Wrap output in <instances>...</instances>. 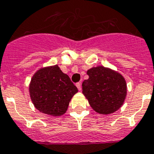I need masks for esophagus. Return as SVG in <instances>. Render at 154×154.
Instances as JSON below:
<instances>
[{"mask_svg":"<svg viewBox=\"0 0 154 154\" xmlns=\"http://www.w3.org/2000/svg\"><path fill=\"white\" fill-rule=\"evenodd\" d=\"M76 86H77V88H78L79 91H81L82 90V86H81V82H77L76 83Z\"/></svg>","mask_w":154,"mask_h":154,"instance_id":"obj_1","label":"esophagus"}]
</instances>
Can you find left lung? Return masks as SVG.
I'll list each match as a JSON object with an SVG mask.
<instances>
[{
	"label": "left lung",
	"mask_w": 154,
	"mask_h": 154,
	"mask_svg": "<svg viewBox=\"0 0 154 154\" xmlns=\"http://www.w3.org/2000/svg\"><path fill=\"white\" fill-rule=\"evenodd\" d=\"M88 79L82 82V94L95 112L111 114L120 109L127 95L124 78L118 72L99 66L87 71Z\"/></svg>",
	"instance_id": "obj_1"
}]
</instances>
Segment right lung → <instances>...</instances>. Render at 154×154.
Here are the masks:
<instances>
[{
  "label": "right lung",
  "mask_w": 154,
  "mask_h": 154,
  "mask_svg": "<svg viewBox=\"0 0 154 154\" xmlns=\"http://www.w3.org/2000/svg\"><path fill=\"white\" fill-rule=\"evenodd\" d=\"M30 98L38 110L50 116H61L78 89L57 65L42 68L33 76Z\"/></svg>",
  "instance_id": "add662e5"
}]
</instances>
